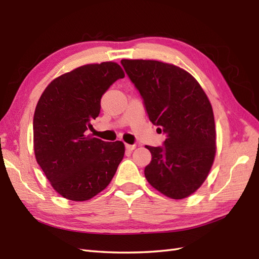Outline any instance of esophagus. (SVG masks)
<instances>
[{"mask_svg": "<svg viewBox=\"0 0 259 259\" xmlns=\"http://www.w3.org/2000/svg\"><path fill=\"white\" fill-rule=\"evenodd\" d=\"M125 149L129 150V151H133L136 149V145H128L125 144Z\"/></svg>", "mask_w": 259, "mask_h": 259, "instance_id": "obj_1", "label": "esophagus"}]
</instances>
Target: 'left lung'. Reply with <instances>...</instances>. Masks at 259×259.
<instances>
[{"mask_svg":"<svg viewBox=\"0 0 259 259\" xmlns=\"http://www.w3.org/2000/svg\"><path fill=\"white\" fill-rule=\"evenodd\" d=\"M144 99L151 122L166 134L162 147L146 146L151 161L145 176L153 188L183 199L199 188L216 155L211 104L190 73L155 60H121Z\"/></svg>","mask_w":259,"mask_h":259,"instance_id":"8db88e82","label":"left lung"}]
</instances>
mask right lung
I'll list each match as a JSON object with an SVG mask.
<instances>
[{
	"mask_svg": "<svg viewBox=\"0 0 259 259\" xmlns=\"http://www.w3.org/2000/svg\"><path fill=\"white\" fill-rule=\"evenodd\" d=\"M124 76L115 62L87 64L54 79L36 104L33 145L53 189L73 201L89 200L112 180L124 155L122 141L87 135L100 113L103 93Z\"/></svg>",
	"mask_w": 259,
	"mask_h": 259,
	"instance_id": "1",
	"label": "right lung"
}]
</instances>
